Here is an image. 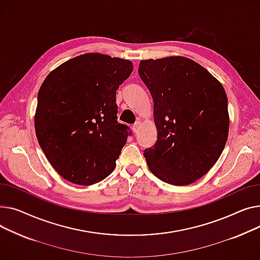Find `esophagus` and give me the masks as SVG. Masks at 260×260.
Masks as SVG:
<instances>
[{
	"label": "esophagus",
	"mask_w": 260,
	"mask_h": 260,
	"mask_svg": "<svg viewBox=\"0 0 260 260\" xmlns=\"http://www.w3.org/2000/svg\"><path fill=\"white\" fill-rule=\"evenodd\" d=\"M141 127H142V123H141L140 120H137L136 123H135V124L132 126V130H133V132H134V133H137V132L140 131Z\"/></svg>",
	"instance_id": "obj_1"
}]
</instances>
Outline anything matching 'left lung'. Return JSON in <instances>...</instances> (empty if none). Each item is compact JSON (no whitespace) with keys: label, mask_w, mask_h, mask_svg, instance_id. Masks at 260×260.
<instances>
[{"label":"left lung","mask_w":260,"mask_h":260,"mask_svg":"<svg viewBox=\"0 0 260 260\" xmlns=\"http://www.w3.org/2000/svg\"><path fill=\"white\" fill-rule=\"evenodd\" d=\"M139 74L153 99L157 129L156 143L144 151L149 169L167 184H192L225 146V91L207 69L184 56L141 60Z\"/></svg>","instance_id":"8db88e82"}]
</instances>
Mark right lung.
<instances>
[{"instance_id":"add662e5","label":"right lung","mask_w":260,"mask_h":260,"mask_svg":"<svg viewBox=\"0 0 260 260\" xmlns=\"http://www.w3.org/2000/svg\"><path fill=\"white\" fill-rule=\"evenodd\" d=\"M133 70L128 59L101 53L75 56L43 82L35 116L36 134L56 170L76 185L105 179L131 131L117 123L116 90Z\"/></svg>"}]
</instances>
